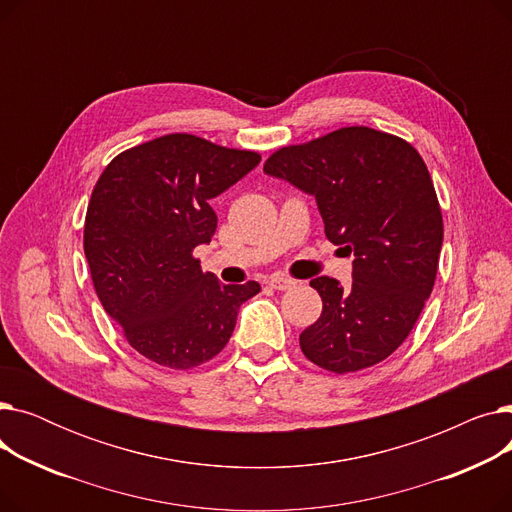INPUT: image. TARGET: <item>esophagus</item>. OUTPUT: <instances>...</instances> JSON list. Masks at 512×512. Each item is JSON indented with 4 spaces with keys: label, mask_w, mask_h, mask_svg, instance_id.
Segmentation results:
<instances>
[{
    "label": "esophagus",
    "mask_w": 512,
    "mask_h": 512,
    "mask_svg": "<svg viewBox=\"0 0 512 512\" xmlns=\"http://www.w3.org/2000/svg\"><path fill=\"white\" fill-rule=\"evenodd\" d=\"M267 284H270L276 290H288V288L297 286V282L290 280V278H284V276H272L270 280H267Z\"/></svg>",
    "instance_id": "esophagus-1"
}]
</instances>
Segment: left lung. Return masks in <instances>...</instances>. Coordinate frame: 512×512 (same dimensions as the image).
Instances as JSON below:
<instances>
[{
    "mask_svg": "<svg viewBox=\"0 0 512 512\" xmlns=\"http://www.w3.org/2000/svg\"><path fill=\"white\" fill-rule=\"evenodd\" d=\"M263 172L315 197L328 240L353 259V284L319 276V319L301 334L334 373L371 367L405 342L432 294L442 211L421 155L392 134L348 126L276 151Z\"/></svg>",
    "mask_w": 512,
    "mask_h": 512,
    "instance_id": "8db88e82",
    "label": "left lung"
}]
</instances>
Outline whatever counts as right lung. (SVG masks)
Returning a JSON list of instances; mask_svg holds the SVG:
<instances>
[{"label":"right lung","instance_id":"add662e5","mask_svg":"<svg viewBox=\"0 0 512 512\" xmlns=\"http://www.w3.org/2000/svg\"><path fill=\"white\" fill-rule=\"evenodd\" d=\"M255 151L166 134L120 153L99 176L85 222L95 292L143 357L191 369L228 344L257 282L222 284L193 249L218 228L211 201L259 166Z\"/></svg>","mask_w":512,"mask_h":512}]
</instances>
